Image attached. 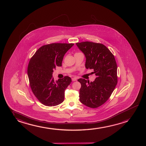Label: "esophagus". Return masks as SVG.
<instances>
[{"mask_svg": "<svg viewBox=\"0 0 146 146\" xmlns=\"http://www.w3.org/2000/svg\"><path fill=\"white\" fill-rule=\"evenodd\" d=\"M77 78L76 77H74V78H72V81H76V80H77Z\"/></svg>", "mask_w": 146, "mask_h": 146, "instance_id": "obj_1", "label": "esophagus"}]
</instances>
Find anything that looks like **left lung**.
I'll return each instance as SVG.
<instances>
[{
  "mask_svg": "<svg viewBox=\"0 0 146 146\" xmlns=\"http://www.w3.org/2000/svg\"><path fill=\"white\" fill-rule=\"evenodd\" d=\"M86 58L85 66L93 69L97 78L92 82L78 79L80 102L97 108L106 103L117 84V65L111 51L102 43L84 41L76 43Z\"/></svg>",
  "mask_w": 146,
  "mask_h": 146,
  "instance_id": "obj_1",
  "label": "left lung"
}]
</instances>
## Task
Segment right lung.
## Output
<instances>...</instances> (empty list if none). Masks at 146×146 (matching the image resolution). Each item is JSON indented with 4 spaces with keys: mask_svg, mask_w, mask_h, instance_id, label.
Segmentation results:
<instances>
[{
    "mask_svg": "<svg viewBox=\"0 0 146 146\" xmlns=\"http://www.w3.org/2000/svg\"><path fill=\"white\" fill-rule=\"evenodd\" d=\"M74 43H54L37 49L29 62L27 74L32 92L46 106H56L62 103L64 91L72 82L68 76L56 82L52 78L54 69L62 66L66 52Z\"/></svg>",
    "mask_w": 146,
    "mask_h": 146,
    "instance_id": "right-lung-1",
    "label": "right lung"
}]
</instances>
